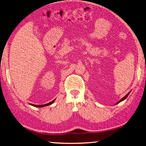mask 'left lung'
Returning <instances> with one entry per match:
<instances>
[{"mask_svg": "<svg viewBox=\"0 0 146 146\" xmlns=\"http://www.w3.org/2000/svg\"><path fill=\"white\" fill-rule=\"evenodd\" d=\"M129 92H128V94H127L126 95V96H124V98H122V99H121V100L120 101H119V102H118L117 103H120L121 102H122V101H123L124 100H125V99L126 98H127V97H128V95H129Z\"/></svg>", "mask_w": 146, "mask_h": 146, "instance_id": "left-lung-1", "label": "left lung"}]
</instances>
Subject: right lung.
I'll use <instances>...</instances> for the list:
<instances>
[{"instance_id": "obj_1", "label": "right lung", "mask_w": 146, "mask_h": 146, "mask_svg": "<svg viewBox=\"0 0 146 146\" xmlns=\"http://www.w3.org/2000/svg\"><path fill=\"white\" fill-rule=\"evenodd\" d=\"M55 100H54L53 101H52L51 102H50L48 103H47V104H45V105H32L33 106H34V107H45V106H48V105H50L52 104L54 102Z\"/></svg>"}]
</instances>
